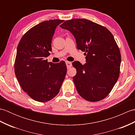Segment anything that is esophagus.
Instances as JSON below:
<instances>
[{
  "instance_id": "esophagus-1",
  "label": "esophagus",
  "mask_w": 135,
  "mask_h": 135,
  "mask_svg": "<svg viewBox=\"0 0 135 135\" xmlns=\"http://www.w3.org/2000/svg\"><path fill=\"white\" fill-rule=\"evenodd\" d=\"M65 63H66V65H67V68H70V67H72V63H71V62H70V61H66Z\"/></svg>"
}]
</instances>
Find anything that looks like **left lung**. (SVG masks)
<instances>
[{
	"label": "left lung",
	"mask_w": 135,
	"mask_h": 135,
	"mask_svg": "<svg viewBox=\"0 0 135 135\" xmlns=\"http://www.w3.org/2000/svg\"><path fill=\"white\" fill-rule=\"evenodd\" d=\"M60 27L73 34L77 49L86 56L84 65L73 62L76 70L73 81L79 94L91 102L104 99L118 79L121 62L113 34L105 27L83 18L65 21Z\"/></svg>",
	"instance_id": "obj_1"
}]
</instances>
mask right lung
<instances>
[{"instance_id": "obj_1", "label": "right lung", "mask_w": 135, "mask_h": 135, "mask_svg": "<svg viewBox=\"0 0 135 135\" xmlns=\"http://www.w3.org/2000/svg\"><path fill=\"white\" fill-rule=\"evenodd\" d=\"M64 21H43L22 36L17 49L14 63L16 78L22 89L31 98L46 102L59 93L67 73L62 61L47 62L46 57L51 51V41L56 27Z\"/></svg>"}]
</instances>
